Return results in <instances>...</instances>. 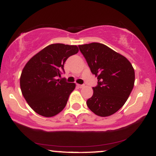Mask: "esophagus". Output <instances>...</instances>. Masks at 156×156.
I'll return each instance as SVG.
<instances>
[{
	"instance_id": "obj_1",
	"label": "esophagus",
	"mask_w": 156,
	"mask_h": 156,
	"mask_svg": "<svg viewBox=\"0 0 156 156\" xmlns=\"http://www.w3.org/2000/svg\"><path fill=\"white\" fill-rule=\"evenodd\" d=\"M78 87H79V88H83V87H85V85H84V84H78Z\"/></svg>"
}]
</instances>
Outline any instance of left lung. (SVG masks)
<instances>
[{"mask_svg":"<svg viewBox=\"0 0 156 156\" xmlns=\"http://www.w3.org/2000/svg\"><path fill=\"white\" fill-rule=\"evenodd\" d=\"M78 48L98 80L87 106L100 117L112 115L123 106L133 88V66L125 56L103 44L92 42Z\"/></svg>","mask_w":156,"mask_h":156,"instance_id":"1","label":"left lung"}]
</instances>
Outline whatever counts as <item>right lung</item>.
<instances>
[{
    "label": "right lung",
    "mask_w": 156,
    "mask_h": 156,
    "mask_svg": "<svg viewBox=\"0 0 156 156\" xmlns=\"http://www.w3.org/2000/svg\"><path fill=\"white\" fill-rule=\"evenodd\" d=\"M78 52L76 45L50 44L34 55L23 68L20 80L21 92L39 115L53 117L66 106L76 84L58 78L64 73L66 60Z\"/></svg>",
    "instance_id": "add662e5"
}]
</instances>
